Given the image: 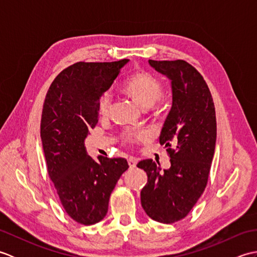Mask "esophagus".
Returning <instances> with one entry per match:
<instances>
[{"label": "esophagus", "instance_id": "obj_1", "mask_svg": "<svg viewBox=\"0 0 257 257\" xmlns=\"http://www.w3.org/2000/svg\"><path fill=\"white\" fill-rule=\"evenodd\" d=\"M128 165L130 167V169L136 168V166H137V159H136V158H134V157H130L128 159Z\"/></svg>", "mask_w": 257, "mask_h": 257}]
</instances>
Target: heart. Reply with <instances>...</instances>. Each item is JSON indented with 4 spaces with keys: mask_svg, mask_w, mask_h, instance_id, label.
<instances>
[{
    "mask_svg": "<svg viewBox=\"0 0 257 257\" xmlns=\"http://www.w3.org/2000/svg\"><path fill=\"white\" fill-rule=\"evenodd\" d=\"M124 90L137 101L140 106L149 107L160 97L162 87L160 81L148 73H138L132 76L124 84ZM111 106V94L105 92L98 102V109L102 114L108 113ZM147 136L145 132H137L129 135L130 140L143 139Z\"/></svg>",
    "mask_w": 257,
    "mask_h": 257,
    "instance_id": "b5f03b06",
    "label": "heart"
}]
</instances>
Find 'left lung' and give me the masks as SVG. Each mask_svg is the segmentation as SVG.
<instances>
[{
	"mask_svg": "<svg viewBox=\"0 0 257 257\" xmlns=\"http://www.w3.org/2000/svg\"><path fill=\"white\" fill-rule=\"evenodd\" d=\"M149 65L171 81L172 106L159 138L171 167L161 170L151 159L138 163L148 176L141 205L152 220L170 224L189 214L206 187L215 150V108L209 87L192 65L182 59H149Z\"/></svg>",
	"mask_w": 257,
	"mask_h": 257,
	"instance_id": "obj_1",
	"label": "left lung"
}]
</instances>
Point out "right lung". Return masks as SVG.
<instances>
[{"instance_id":"add662e5","label":"right lung","mask_w":257,"mask_h":257,"mask_svg":"<svg viewBox=\"0 0 257 257\" xmlns=\"http://www.w3.org/2000/svg\"><path fill=\"white\" fill-rule=\"evenodd\" d=\"M129 62H79L65 68L48 89L41 139L48 176L67 214L80 224L101 221L119 178L129 168L124 158L88 156L85 139L98 122V102Z\"/></svg>"}]
</instances>
